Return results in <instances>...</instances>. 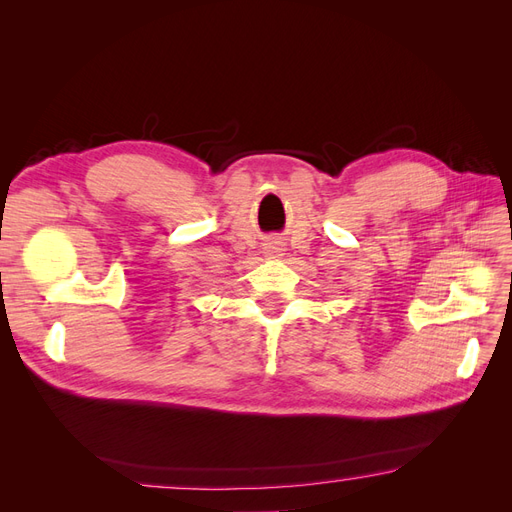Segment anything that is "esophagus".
<instances>
[{"mask_svg": "<svg viewBox=\"0 0 512 512\" xmlns=\"http://www.w3.org/2000/svg\"><path fill=\"white\" fill-rule=\"evenodd\" d=\"M267 252H269L271 256H280L282 247H280V243H277V241H271V243H267Z\"/></svg>", "mask_w": 512, "mask_h": 512, "instance_id": "esophagus-1", "label": "esophagus"}]
</instances>
